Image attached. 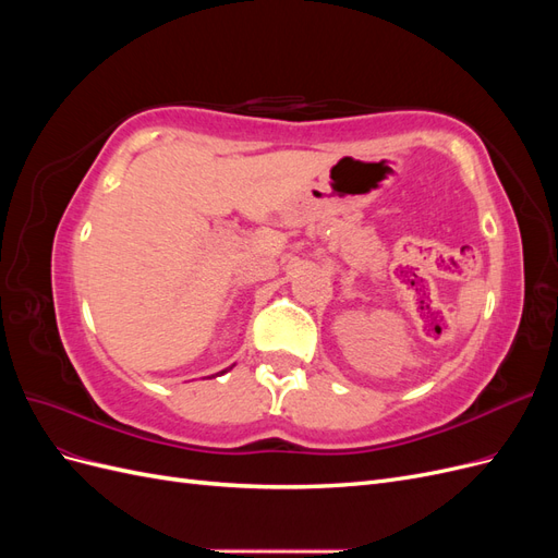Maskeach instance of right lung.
<instances>
[{
    "instance_id": "right-lung-1",
    "label": "right lung",
    "mask_w": 558,
    "mask_h": 558,
    "mask_svg": "<svg viewBox=\"0 0 558 558\" xmlns=\"http://www.w3.org/2000/svg\"><path fill=\"white\" fill-rule=\"evenodd\" d=\"M228 369H230V367H228ZM228 369H223V373H228ZM223 373H221V375H223Z\"/></svg>"
}]
</instances>
